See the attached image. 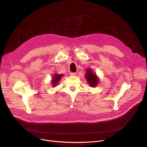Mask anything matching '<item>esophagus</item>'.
I'll return each instance as SVG.
<instances>
[{
    "label": "esophagus",
    "mask_w": 147,
    "mask_h": 147,
    "mask_svg": "<svg viewBox=\"0 0 147 147\" xmlns=\"http://www.w3.org/2000/svg\"><path fill=\"white\" fill-rule=\"evenodd\" d=\"M70 76H76V73H73V72H71L70 73Z\"/></svg>",
    "instance_id": "1"
}]
</instances>
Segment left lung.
<instances>
[{"label": "left lung", "instance_id": "1", "mask_svg": "<svg viewBox=\"0 0 147 147\" xmlns=\"http://www.w3.org/2000/svg\"><path fill=\"white\" fill-rule=\"evenodd\" d=\"M86 77L91 87H95L97 85L98 82V78L96 77V74L92 73L91 69H87Z\"/></svg>", "mask_w": 147, "mask_h": 147}]
</instances>
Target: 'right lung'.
<instances>
[{
    "label": "right lung",
    "instance_id": "obj_1",
    "mask_svg": "<svg viewBox=\"0 0 147 147\" xmlns=\"http://www.w3.org/2000/svg\"><path fill=\"white\" fill-rule=\"evenodd\" d=\"M62 76H63V74H56V75H54L53 79L52 80L53 86H55L56 84H57V83L58 82V81L61 79Z\"/></svg>",
    "mask_w": 147,
    "mask_h": 147
}]
</instances>
